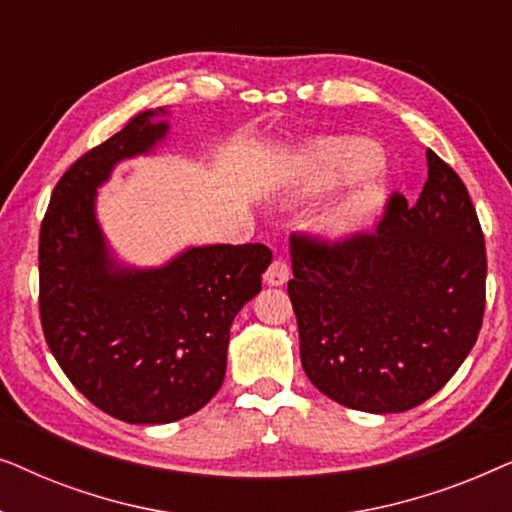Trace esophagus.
Listing matches in <instances>:
<instances>
[{
  "mask_svg": "<svg viewBox=\"0 0 512 512\" xmlns=\"http://www.w3.org/2000/svg\"><path fill=\"white\" fill-rule=\"evenodd\" d=\"M289 277H291L289 265H286V261H282V258H275V261L270 263V268H268V272H265L263 279L268 286H282L289 282Z\"/></svg>",
  "mask_w": 512,
  "mask_h": 512,
  "instance_id": "34e87169",
  "label": "esophagus"
}]
</instances>
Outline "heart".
I'll return each instance as SVG.
<instances>
[{
  "instance_id": "b5f03b06",
  "label": "heart",
  "mask_w": 512,
  "mask_h": 512,
  "mask_svg": "<svg viewBox=\"0 0 512 512\" xmlns=\"http://www.w3.org/2000/svg\"><path fill=\"white\" fill-rule=\"evenodd\" d=\"M382 153L359 137H326L307 146L293 181V198L317 200L361 179L321 221V235L345 242L368 228L387 198V181L377 167Z\"/></svg>"
}]
</instances>
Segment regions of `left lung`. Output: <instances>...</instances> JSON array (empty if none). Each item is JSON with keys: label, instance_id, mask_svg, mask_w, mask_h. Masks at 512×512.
Listing matches in <instances>:
<instances>
[{"label": "left lung", "instance_id": "obj_1", "mask_svg": "<svg viewBox=\"0 0 512 512\" xmlns=\"http://www.w3.org/2000/svg\"><path fill=\"white\" fill-rule=\"evenodd\" d=\"M417 205L396 195L375 233L291 240L300 361L321 394L389 415L447 384L485 314V237L464 181L426 151Z\"/></svg>", "mask_w": 512, "mask_h": 512}]
</instances>
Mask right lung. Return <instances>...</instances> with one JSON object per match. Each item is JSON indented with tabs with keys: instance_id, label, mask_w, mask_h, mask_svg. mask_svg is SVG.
<instances>
[{
	"instance_id": "right-lung-1",
	"label": "right lung",
	"mask_w": 512,
	"mask_h": 512,
	"mask_svg": "<svg viewBox=\"0 0 512 512\" xmlns=\"http://www.w3.org/2000/svg\"><path fill=\"white\" fill-rule=\"evenodd\" d=\"M146 109L81 156L55 186L39 235V310L48 347L90 403L128 424H170L212 401L230 326L261 291L263 244L188 247L156 268L118 261L97 221V188L170 135Z\"/></svg>"
}]
</instances>
